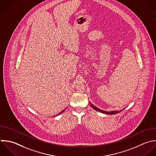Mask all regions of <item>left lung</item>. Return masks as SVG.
<instances>
[{
	"mask_svg": "<svg viewBox=\"0 0 156 156\" xmlns=\"http://www.w3.org/2000/svg\"><path fill=\"white\" fill-rule=\"evenodd\" d=\"M90 104H91V106L94 109V110H98V111H99V112H101V113H105V114H107V115H115V114H116V113H119L120 112H121L122 110H119V111H112V112H106V111H104V110H101V109H99V108H97L96 107H95L94 105H93L92 104H91L90 103ZM123 109V110H124Z\"/></svg>",
	"mask_w": 156,
	"mask_h": 156,
	"instance_id": "8db88e82",
	"label": "left lung"
}]
</instances>
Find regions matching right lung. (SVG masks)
<instances>
[{"instance_id": "1", "label": "right lung", "mask_w": 156, "mask_h": 156, "mask_svg": "<svg viewBox=\"0 0 156 156\" xmlns=\"http://www.w3.org/2000/svg\"><path fill=\"white\" fill-rule=\"evenodd\" d=\"M63 111H64V110H63ZM63 111H62V112H60V113H59V114H60V113H62V112H63ZM56 116H57V115H56Z\"/></svg>"}]
</instances>
